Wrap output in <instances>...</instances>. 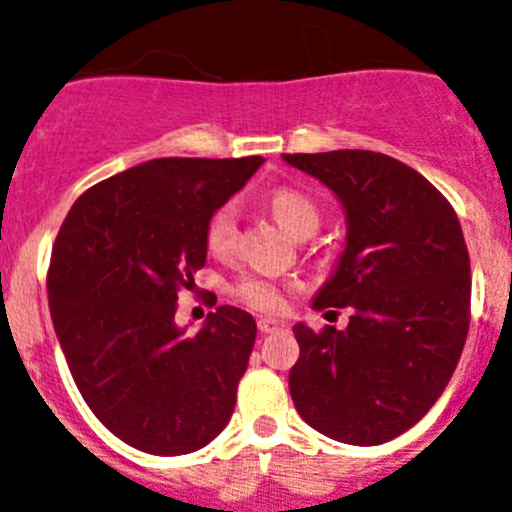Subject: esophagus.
<instances>
[{
    "mask_svg": "<svg viewBox=\"0 0 512 512\" xmlns=\"http://www.w3.org/2000/svg\"><path fill=\"white\" fill-rule=\"evenodd\" d=\"M286 328V323L283 320H276V318H261L258 320V330H261L263 335H271V333H278V330Z\"/></svg>",
    "mask_w": 512,
    "mask_h": 512,
    "instance_id": "1",
    "label": "esophagus"
}]
</instances>
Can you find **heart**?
I'll list each match as a JSON object with an SVG mask.
<instances>
[{
    "mask_svg": "<svg viewBox=\"0 0 512 512\" xmlns=\"http://www.w3.org/2000/svg\"><path fill=\"white\" fill-rule=\"evenodd\" d=\"M268 207L276 214V219L286 226L288 231L295 236H310L320 229V221H323V209H320L318 199L310 197L308 192L298 187H278L273 189L271 197H268ZM236 234H239V226H236V204L226 202L221 204L217 212L212 214L207 221V229H204V241H207V249L214 256H226L234 251L236 246ZM231 293L241 300L244 305L254 310H278L283 305V288L281 283L273 281V278L261 276V273H249V276H241L234 283Z\"/></svg>",
    "mask_w": 512,
    "mask_h": 512,
    "instance_id": "1",
    "label": "heart"
}]
</instances>
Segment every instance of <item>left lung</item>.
Returning <instances> with one entry per match:
<instances>
[{"instance_id":"8db88e82","label":"left lung","mask_w":512,"mask_h":512,"mask_svg":"<svg viewBox=\"0 0 512 512\" xmlns=\"http://www.w3.org/2000/svg\"><path fill=\"white\" fill-rule=\"evenodd\" d=\"M283 160L320 179L345 207L347 246L313 308H352L342 333L293 328V404L330 439L384 444L434 407L463 352L471 261L461 224L429 179L382 152Z\"/></svg>"}]
</instances>
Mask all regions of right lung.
Instances as JSON below:
<instances>
[{"instance_id":"obj_1","label":"right lung","mask_w":512,"mask_h":512,"mask_svg":"<svg viewBox=\"0 0 512 512\" xmlns=\"http://www.w3.org/2000/svg\"><path fill=\"white\" fill-rule=\"evenodd\" d=\"M261 162H142L86 189L63 219L46 276L56 337L91 412L133 449L192 453L234 414L256 320L219 305L184 335L177 293L207 263L209 217Z\"/></svg>"}]
</instances>
